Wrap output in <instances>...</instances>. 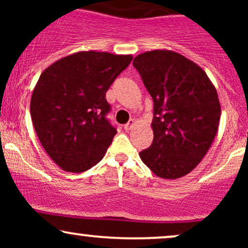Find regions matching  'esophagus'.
I'll use <instances>...</instances> for the list:
<instances>
[{
	"mask_svg": "<svg viewBox=\"0 0 248 248\" xmlns=\"http://www.w3.org/2000/svg\"><path fill=\"white\" fill-rule=\"evenodd\" d=\"M134 126H135V121H134L133 119H132V120H129V122H128V124H124V129H126L127 132H129V130L133 129Z\"/></svg>",
	"mask_w": 248,
	"mask_h": 248,
	"instance_id": "1",
	"label": "esophagus"
}]
</instances>
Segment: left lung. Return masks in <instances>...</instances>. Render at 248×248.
Instances as JSON below:
<instances>
[{
    "label": "left lung",
    "instance_id": "obj_1",
    "mask_svg": "<svg viewBox=\"0 0 248 248\" xmlns=\"http://www.w3.org/2000/svg\"><path fill=\"white\" fill-rule=\"evenodd\" d=\"M133 65L154 101V140L141 160L158 177H183L215 140L221 113L217 90L205 71L175 51H148Z\"/></svg>",
    "mask_w": 248,
    "mask_h": 248
}]
</instances>
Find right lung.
Wrapping results in <instances>:
<instances>
[{
  "label": "right lung",
  "mask_w": 248,
  "mask_h": 248,
  "mask_svg": "<svg viewBox=\"0 0 248 248\" xmlns=\"http://www.w3.org/2000/svg\"><path fill=\"white\" fill-rule=\"evenodd\" d=\"M132 59L80 51L42 72L31 95V120L43 148L62 170L86 171L105 156L116 134L106 119V92Z\"/></svg>",
  "instance_id": "right-lung-1"
}]
</instances>
